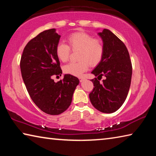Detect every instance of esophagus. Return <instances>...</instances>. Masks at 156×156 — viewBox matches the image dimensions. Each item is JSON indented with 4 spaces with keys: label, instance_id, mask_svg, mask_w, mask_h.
<instances>
[{
    "label": "esophagus",
    "instance_id": "1",
    "mask_svg": "<svg viewBox=\"0 0 156 156\" xmlns=\"http://www.w3.org/2000/svg\"><path fill=\"white\" fill-rule=\"evenodd\" d=\"M79 79H80V82H83V81L84 80V78H83V77L79 78Z\"/></svg>",
    "mask_w": 156,
    "mask_h": 156
}]
</instances>
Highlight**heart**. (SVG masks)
<instances>
[{
    "label": "heart",
    "mask_w": 156,
    "mask_h": 156,
    "mask_svg": "<svg viewBox=\"0 0 156 156\" xmlns=\"http://www.w3.org/2000/svg\"><path fill=\"white\" fill-rule=\"evenodd\" d=\"M69 45L73 50H80L78 62H70L66 65L63 70L68 74L81 76L89 69L99 64L104 55L105 48L102 42L94 38L90 34L76 32L67 38ZM67 44L59 43L56 48V56L62 62L67 61L70 55V48Z\"/></svg>",
    "instance_id": "heart-1"
}]
</instances>
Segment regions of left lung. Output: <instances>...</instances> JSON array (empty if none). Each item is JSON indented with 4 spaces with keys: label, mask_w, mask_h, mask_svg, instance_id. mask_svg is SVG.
<instances>
[{
    "label": "left lung",
    "mask_w": 156,
    "mask_h": 156,
    "mask_svg": "<svg viewBox=\"0 0 156 156\" xmlns=\"http://www.w3.org/2000/svg\"><path fill=\"white\" fill-rule=\"evenodd\" d=\"M102 38L105 51L102 59L92 74L94 88L89 94L93 106L100 112L112 113L122 106L131 85L132 65L127 49L110 30L104 29L98 33ZM102 76L105 79L99 83Z\"/></svg>",
    "instance_id": "8db88e82"
}]
</instances>
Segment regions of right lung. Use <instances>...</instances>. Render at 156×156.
Instances as JSON below:
<instances>
[{
	"label": "right lung",
	"instance_id": "right-lung-1",
	"mask_svg": "<svg viewBox=\"0 0 156 156\" xmlns=\"http://www.w3.org/2000/svg\"><path fill=\"white\" fill-rule=\"evenodd\" d=\"M60 38L56 29L40 33L27 44L20 60L21 74L31 100L49 115H59L68 109L80 83L70 74L57 83L52 79L62 73L56 53Z\"/></svg>",
	"mask_w": 156,
	"mask_h": 156
}]
</instances>
